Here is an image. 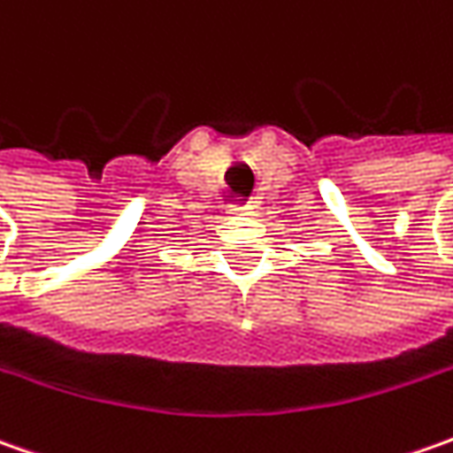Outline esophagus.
<instances>
[{
	"instance_id": "34e87169",
	"label": "esophagus",
	"mask_w": 453,
	"mask_h": 453,
	"mask_svg": "<svg viewBox=\"0 0 453 453\" xmlns=\"http://www.w3.org/2000/svg\"><path fill=\"white\" fill-rule=\"evenodd\" d=\"M229 211H234V214H252V206L250 203H234V206H229Z\"/></svg>"
}]
</instances>
